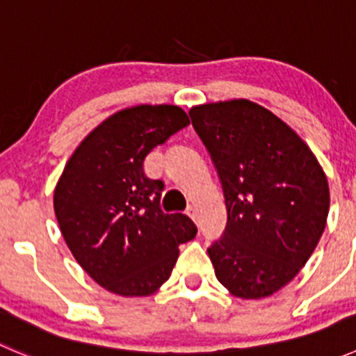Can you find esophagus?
Returning a JSON list of instances; mask_svg holds the SVG:
<instances>
[{
	"label": "esophagus",
	"instance_id": "34e87169",
	"mask_svg": "<svg viewBox=\"0 0 356 356\" xmlns=\"http://www.w3.org/2000/svg\"><path fill=\"white\" fill-rule=\"evenodd\" d=\"M186 213H188L189 215V217H191L193 218V220H198V215H196V208L195 207H189L188 208V211H186Z\"/></svg>",
	"mask_w": 356,
	"mask_h": 356
}]
</instances>
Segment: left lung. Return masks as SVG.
<instances>
[{"label": "left lung", "mask_w": 356, "mask_h": 356, "mask_svg": "<svg viewBox=\"0 0 356 356\" xmlns=\"http://www.w3.org/2000/svg\"><path fill=\"white\" fill-rule=\"evenodd\" d=\"M220 177L227 225L208 248L218 282L258 300L293 281L325 229L329 184L303 139L248 99L189 111Z\"/></svg>", "instance_id": "obj_1"}]
</instances>
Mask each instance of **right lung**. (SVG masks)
Masks as SVG:
<instances>
[{"label": "right lung", "instance_id": "add662e5", "mask_svg": "<svg viewBox=\"0 0 356 356\" xmlns=\"http://www.w3.org/2000/svg\"><path fill=\"white\" fill-rule=\"evenodd\" d=\"M174 105H139L98 125L67 161L55 188V215L77 264L120 296H149L170 277L179 245L196 225L184 213H163V181L145 175L158 145L188 127Z\"/></svg>", "mask_w": 356, "mask_h": 356}]
</instances>
